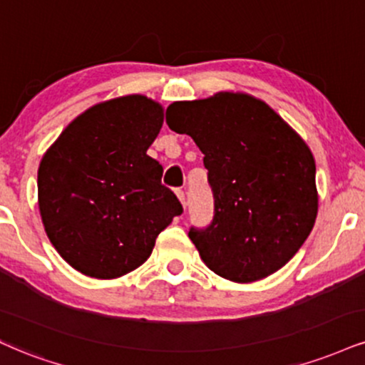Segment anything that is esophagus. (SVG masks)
I'll return each instance as SVG.
<instances>
[{
  "mask_svg": "<svg viewBox=\"0 0 365 365\" xmlns=\"http://www.w3.org/2000/svg\"><path fill=\"white\" fill-rule=\"evenodd\" d=\"M177 197L180 199V202H182L183 207H185V205H187V202H185V192L180 190V188H178V190H177Z\"/></svg>",
  "mask_w": 365,
  "mask_h": 365,
  "instance_id": "34e87169",
  "label": "esophagus"
}]
</instances>
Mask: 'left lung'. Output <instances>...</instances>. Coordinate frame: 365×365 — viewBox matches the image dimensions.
Wrapping results in <instances>:
<instances>
[{
    "label": "left lung",
    "mask_w": 365,
    "mask_h": 365,
    "mask_svg": "<svg viewBox=\"0 0 365 365\" xmlns=\"http://www.w3.org/2000/svg\"><path fill=\"white\" fill-rule=\"evenodd\" d=\"M166 124L195 140L209 171L214 219L188 232L202 262L240 284L282 269L318 214L308 144L265 102L235 91L173 102Z\"/></svg>",
    "instance_id": "8db88e82"
}]
</instances>
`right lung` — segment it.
Wrapping results in <instances>:
<instances>
[{
  "label": "right lung",
  "instance_id": "obj_1",
  "mask_svg": "<svg viewBox=\"0 0 365 365\" xmlns=\"http://www.w3.org/2000/svg\"><path fill=\"white\" fill-rule=\"evenodd\" d=\"M165 110L144 95L100 102L78 115L42 156L38 210L51 243L88 277L117 279L143 265L183 212L148 156Z\"/></svg>",
  "mask_w": 365,
  "mask_h": 365
}]
</instances>
